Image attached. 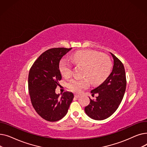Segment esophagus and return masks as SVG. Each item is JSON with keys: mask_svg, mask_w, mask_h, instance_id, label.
I'll return each instance as SVG.
<instances>
[{"mask_svg": "<svg viewBox=\"0 0 147 147\" xmlns=\"http://www.w3.org/2000/svg\"><path fill=\"white\" fill-rule=\"evenodd\" d=\"M74 96H75L76 98H79V97L80 96V95H77V94H75V95H74Z\"/></svg>", "mask_w": 147, "mask_h": 147, "instance_id": "esophagus-1", "label": "esophagus"}]
</instances>
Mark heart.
<instances>
[{
  "label": "heart",
  "instance_id": "obj_1",
  "mask_svg": "<svg viewBox=\"0 0 147 147\" xmlns=\"http://www.w3.org/2000/svg\"><path fill=\"white\" fill-rule=\"evenodd\" d=\"M73 63L84 66V76L88 78L72 79L67 83V88L73 92L80 93L90 84V79L93 84L103 81L109 75L111 70V62L105 55L93 51H80L69 57ZM73 65L66 59H62L59 64V70L64 77L68 78L71 74Z\"/></svg>",
  "mask_w": 147,
  "mask_h": 147
}]
</instances>
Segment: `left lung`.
<instances>
[{"mask_svg":"<svg viewBox=\"0 0 147 147\" xmlns=\"http://www.w3.org/2000/svg\"><path fill=\"white\" fill-rule=\"evenodd\" d=\"M114 65L113 70L107 79L98 87L92 90V95L98 94L95 100L90 98L89 104L84 111L91 119L102 120L110 117L117 110L124 96L126 79L124 66L112 53Z\"/></svg>","mask_w":147,"mask_h":147,"instance_id":"8db88e82","label":"left lung"}]
</instances>
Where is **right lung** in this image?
Returning <instances> with one entry per match:
<instances>
[{"label": "right lung", "mask_w": 147, "mask_h": 147, "mask_svg": "<svg viewBox=\"0 0 147 147\" xmlns=\"http://www.w3.org/2000/svg\"><path fill=\"white\" fill-rule=\"evenodd\" d=\"M72 48H52L44 52L31 67L28 74V92L34 110L43 119L57 121L68 112L74 95L65 92L60 96L55 93L62 76L59 61Z\"/></svg>", "instance_id": "1"}]
</instances>
